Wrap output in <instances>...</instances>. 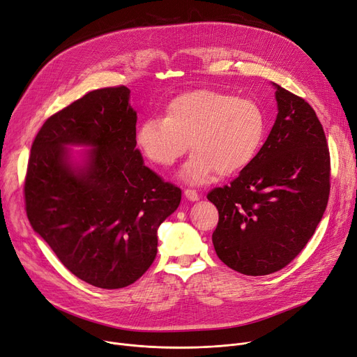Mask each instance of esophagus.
Wrapping results in <instances>:
<instances>
[{
    "instance_id": "obj_1",
    "label": "esophagus",
    "mask_w": 357,
    "mask_h": 357,
    "mask_svg": "<svg viewBox=\"0 0 357 357\" xmlns=\"http://www.w3.org/2000/svg\"><path fill=\"white\" fill-rule=\"evenodd\" d=\"M183 194H185V197H187L190 201H197V199L199 198L198 192H197L195 190H192V188H187V190L183 191Z\"/></svg>"
}]
</instances>
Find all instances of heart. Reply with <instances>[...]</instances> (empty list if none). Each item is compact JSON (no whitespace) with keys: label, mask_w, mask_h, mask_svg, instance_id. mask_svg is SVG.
Instances as JSON below:
<instances>
[{"label":"heart","mask_w":357,"mask_h":357,"mask_svg":"<svg viewBox=\"0 0 357 357\" xmlns=\"http://www.w3.org/2000/svg\"><path fill=\"white\" fill-rule=\"evenodd\" d=\"M267 116L258 102L217 89L187 91L170 100L163 116L137 128L138 149L154 165L170 167L191 146L181 170L191 183H204L215 172L236 175L250 166L264 143Z\"/></svg>","instance_id":"b5f03b06"}]
</instances>
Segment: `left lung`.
Masks as SVG:
<instances>
[{
  "instance_id": "obj_1",
  "label": "left lung",
  "mask_w": 357,
  "mask_h": 357,
  "mask_svg": "<svg viewBox=\"0 0 357 357\" xmlns=\"http://www.w3.org/2000/svg\"><path fill=\"white\" fill-rule=\"evenodd\" d=\"M274 86L278 114L267 142L230 185L207 194L219 210L215 254L246 275L275 273L296 258L330 197V150L315 111Z\"/></svg>"
}]
</instances>
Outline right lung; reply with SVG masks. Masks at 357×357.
Wrapping results in <instances>:
<instances>
[{
    "label": "right lung",
    "mask_w": 357,
    "mask_h": 357,
    "mask_svg": "<svg viewBox=\"0 0 357 357\" xmlns=\"http://www.w3.org/2000/svg\"><path fill=\"white\" fill-rule=\"evenodd\" d=\"M130 89L86 93L43 122L24 178L27 219L58 259L100 289L137 282L158 254V229L181 203V190L143 165L135 149ZM67 144L95 146L83 169Z\"/></svg>",
    "instance_id": "1"
}]
</instances>
